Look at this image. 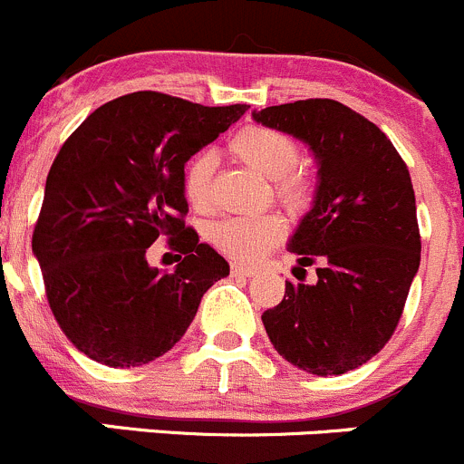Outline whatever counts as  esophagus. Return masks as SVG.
I'll use <instances>...</instances> for the list:
<instances>
[{"instance_id":"1","label":"esophagus","mask_w":464,"mask_h":464,"mask_svg":"<svg viewBox=\"0 0 464 464\" xmlns=\"http://www.w3.org/2000/svg\"><path fill=\"white\" fill-rule=\"evenodd\" d=\"M230 273L241 275V277H252V275H256V268H252V266H243V264H232Z\"/></svg>"}]
</instances>
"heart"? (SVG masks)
<instances>
[{"label": "heart", "mask_w": 464, "mask_h": 464, "mask_svg": "<svg viewBox=\"0 0 464 464\" xmlns=\"http://www.w3.org/2000/svg\"><path fill=\"white\" fill-rule=\"evenodd\" d=\"M227 150L234 160L255 169L264 178L273 180V196L288 212L300 214L311 200V182L297 171L302 150L295 137L268 126H246L232 137ZM214 158L200 153L185 164L182 171V194L187 203L198 212L212 205ZM286 234L282 217H230L212 223L208 238L218 252L237 261H256L261 255L277 246Z\"/></svg>", "instance_id": "1"}]
</instances>
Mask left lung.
<instances>
[{"label":"left lung","mask_w":464,"mask_h":464,"mask_svg":"<svg viewBox=\"0 0 464 464\" xmlns=\"http://www.w3.org/2000/svg\"><path fill=\"white\" fill-rule=\"evenodd\" d=\"M252 117L306 141L320 167L314 208L288 243L300 266H315L318 282H286L261 323L295 368L345 374L392 338L420 268L411 173L386 132L334 99L270 105Z\"/></svg>","instance_id":"8db88e82"}]
</instances>
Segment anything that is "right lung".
I'll return each instance as SVG.
<instances>
[{"mask_svg": "<svg viewBox=\"0 0 464 464\" xmlns=\"http://www.w3.org/2000/svg\"><path fill=\"white\" fill-rule=\"evenodd\" d=\"M246 110L132 92L96 108L58 150L31 246L58 327L92 361H155L180 341L205 291L230 275L185 226L182 171ZM160 236L181 252L173 274L145 261Z\"/></svg>", "mask_w": 464, "mask_h": 464, "instance_id": "add662e5", "label": "right lung"}]
</instances>
